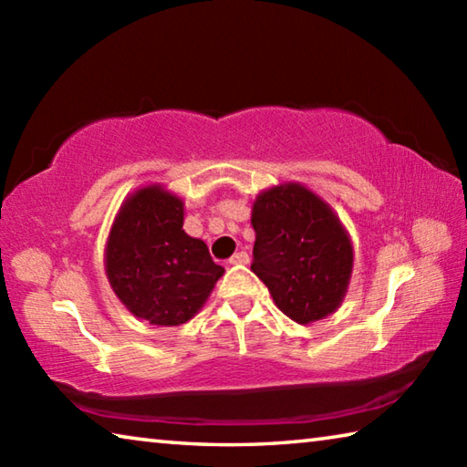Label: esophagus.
Listing matches in <instances>:
<instances>
[{
	"mask_svg": "<svg viewBox=\"0 0 467 467\" xmlns=\"http://www.w3.org/2000/svg\"><path fill=\"white\" fill-rule=\"evenodd\" d=\"M231 264L233 265H247L249 264V253L247 251L234 253V255L231 257Z\"/></svg>",
	"mask_w": 467,
	"mask_h": 467,
	"instance_id": "1",
	"label": "esophagus"
}]
</instances>
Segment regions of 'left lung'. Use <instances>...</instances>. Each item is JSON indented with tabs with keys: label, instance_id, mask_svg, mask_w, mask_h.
Masks as SVG:
<instances>
[{
	"label": "left lung",
	"instance_id": "8db88e82",
	"mask_svg": "<svg viewBox=\"0 0 467 467\" xmlns=\"http://www.w3.org/2000/svg\"><path fill=\"white\" fill-rule=\"evenodd\" d=\"M251 270L300 326L336 313L352 278L354 247L334 208L306 185L264 189L251 208Z\"/></svg>",
	"mask_w": 467,
	"mask_h": 467
}]
</instances>
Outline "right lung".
<instances>
[{
  "label": "right lung",
  "mask_w": 467,
  "mask_h": 467,
  "mask_svg": "<svg viewBox=\"0 0 467 467\" xmlns=\"http://www.w3.org/2000/svg\"><path fill=\"white\" fill-rule=\"evenodd\" d=\"M185 203L161 183L128 195L110 224L105 272L133 317L172 327L200 313L224 267L183 231Z\"/></svg>",
  "instance_id": "obj_1"
}]
</instances>
